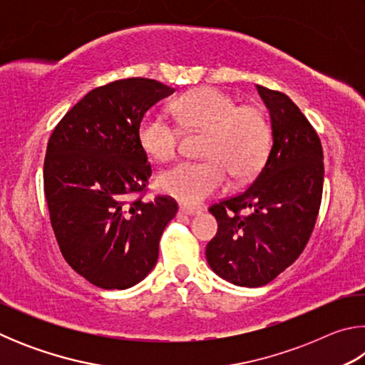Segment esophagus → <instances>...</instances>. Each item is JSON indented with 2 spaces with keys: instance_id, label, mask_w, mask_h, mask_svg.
Instances as JSON below:
<instances>
[{
  "instance_id": "obj_1",
  "label": "esophagus",
  "mask_w": 365,
  "mask_h": 365,
  "mask_svg": "<svg viewBox=\"0 0 365 365\" xmlns=\"http://www.w3.org/2000/svg\"><path fill=\"white\" fill-rule=\"evenodd\" d=\"M178 212H180L182 215H196L200 214V209H195V207H188V206H180V209H178Z\"/></svg>"
}]
</instances>
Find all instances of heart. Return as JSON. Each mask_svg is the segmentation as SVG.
<instances>
[{
	"instance_id": "b5f03b06",
	"label": "heart",
	"mask_w": 365,
	"mask_h": 365,
	"mask_svg": "<svg viewBox=\"0 0 365 365\" xmlns=\"http://www.w3.org/2000/svg\"><path fill=\"white\" fill-rule=\"evenodd\" d=\"M172 110L188 132H206L200 163H180L160 172L158 187L183 206L195 207L227 185V170L237 180L255 174L267 156L270 127L256 106H238L235 98L214 86L185 93ZM138 143L150 159L165 163L175 156L180 130L168 117L148 113L138 125Z\"/></svg>"
}]
</instances>
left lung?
<instances>
[{"label": "left lung", "instance_id": "8db88e82", "mask_svg": "<svg viewBox=\"0 0 365 365\" xmlns=\"http://www.w3.org/2000/svg\"><path fill=\"white\" fill-rule=\"evenodd\" d=\"M256 88L269 109L270 153L246 191L209 209L219 228L206 246L215 274L248 288L267 285L298 259L316 225L324 187L316 130L287 95Z\"/></svg>", "mask_w": 365, "mask_h": 365}]
</instances>
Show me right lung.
Masks as SVG:
<instances>
[{"label":"right lung","mask_w":365,"mask_h":365,"mask_svg":"<svg viewBox=\"0 0 365 365\" xmlns=\"http://www.w3.org/2000/svg\"><path fill=\"white\" fill-rule=\"evenodd\" d=\"M174 91L151 78L115 80L85 95L48 141L43 178L54 235L71 267L100 288L143 280L177 214L170 197L132 200L151 177L138 125Z\"/></svg>","instance_id":"add662e5"}]
</instances>
